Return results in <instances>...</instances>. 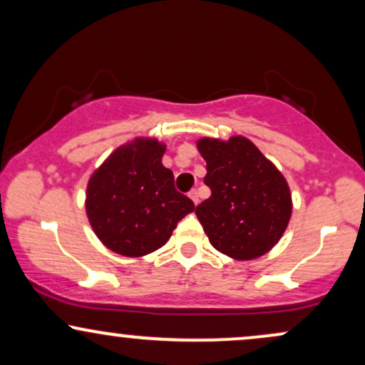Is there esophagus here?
<instances>
[{
  "instance_id": "esophagus-1",
  "label": "esophagus",
  "mask_w": 365,
  "mask_h": 365,
  "mask_svg": "<svg viewBox=\"0 0 365 365\" xmlns=\"http://www.w3.org/2000/svg\"><path fill=\"white\" fill-rule=\"evenodd\" d=\"M188 197H190L192 200H194V204L197 206V204H199V192L195 190V188H192L190 192H188Z\"/></svg>"
}]
</instances>
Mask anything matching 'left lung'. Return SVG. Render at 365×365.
<instances>
[{"instance_id": "left-lung-1", "label": "left lung", "mask_w": 365, "mask_h": 365, "mask_svg": "<svg viewBox=\"0 0 365 365\" xmlns=\"http://www.w3.org/2000/svg\"><path fill=\"white\" fill-rule=\"evenodd\" d=\"M204 183L211 197L195 207L212 247L238 261L261 257L276 245L292 215L287 180L245 137L200 139Z\"/></svg>"}]
</instances>
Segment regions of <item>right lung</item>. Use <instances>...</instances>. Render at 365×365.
<instances>
[{
    "label": "right lung",
    "instance_id": "add662e5",
    "mask_svg": "<svg viewBox=\"0 0 365 365\" xmlns=\"http://www.w3.org/2000/svg\"><path fill=\"white\" fill-rule=\"evenodd\" d=\"M165 145L135 139L121 145L87 185L92 230L113 252L139 257L168 242L178 221L195 209L175 188L173 171L161 163Z\"/></svg>",
    "mask_w": 365,
    "mask_h": 365
}]
</instances>
